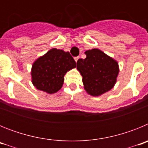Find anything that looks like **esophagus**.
<instances>
[{"label": "esophagus", "instance_id": "34e87169", "mask_svg": "<svg viewBox=\"0 0 148 148\" xmlns=\"http://www.w3.org/2000/svg\"><path fill=\"white\" fill-rule=\"evenodd\" d=\"M74 59H75V62H77V61H78V60L79 59V56H77V57H75V58H74Z\"/></svg>", "mask_w": 148, "mask_h": 148}]
</instances>
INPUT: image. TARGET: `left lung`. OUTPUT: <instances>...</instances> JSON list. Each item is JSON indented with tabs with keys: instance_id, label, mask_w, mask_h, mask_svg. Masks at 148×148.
Returning <instances> with one entry per match:
<instances>
[{
	"instance_id": "1",
	"label": "left lung",
	"mask_w": 148,
	"mask_h": 148,
	"mask_svg": "<svg viewBox=\"0 0 148 148\" xmlns=\"http://www.w3.org/2000/svg\"><path fill=\"white\" fill-rule=\"evenodd\" d=\"M87 57L77 61V69L82 75L84 89L97 96L108 92L116 84L119 73L118 63L98 49L85 52Z\"/></svg>"
}]
</instances>
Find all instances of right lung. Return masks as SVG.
Wrapping results in <instances>:
<instances>
[{
	"instance_id": "1",
	"label": "right lung",
	"mask_w": 148,
	"mask_h": 148,
	"mask_svg": "<svg viewBox=\"0 0 148 148\" xmlns=\"http://www.w3.org/2000/svg\"><path fill=\"white\" fill-rule=\"evenodd\" d=\"M75 66L76 63L69 52L52 49L32 65V84L38 90L55 93L62 87L66 72Z\"/></svg>"
}]
</instances>
